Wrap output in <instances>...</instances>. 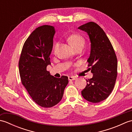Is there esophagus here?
Masks as SVG:
<instances>
[{
	"label": "esophagus",
	"instance_id": "1",
	"mask_svg": "<svg viewBox=\"0 0 132 132\" xmlns=\"http://www.w3.org/2000/svg\"><path fill=\"white\" fill-rule=\"evenodd\" d=\"M68 79H69V80L71 81V80H75V78L74 77H68Z\"/></svg>",
	"mask_w": 132,
	"mask_h": 132
}]
</instances>
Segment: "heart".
Wrapping results in <instances>:
<instances>
[{
	"label": "heart",
	"mask_w": 132,
	"mask_h": 132,
	"mask_svg": "<svg viewBox=\"0 0 132 132\" xmlns=\"http://www.w3.org/2000/svg\"><path fill=\"white\" fill-rule=\"evenodd\" d=\"M68 41L69 44L76 49L79 47H83L85 44V39L82 36L78 34V33H73L68 36ZM59 47V43L55 42L53 47V52L54 53H56Z\"/></svg>",
	"instance_id": "heart-1"
}]
</instances>
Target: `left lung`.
<instances>
[{"instance_id":"1","label":"left lung","mask_w":132,"mask_h":132,"mask_svg":"<svg viewBox=\"0 0 132 132\" xmlns=\"http://www.w3.org/2000/svg\"><path fill=\"white\" fill-rule=\"evenodd\" d=\"M78 29L88 33L91 41V53L87 60L93 77L86 79L82 91L86 100L99 103L107 98L112 91L117 75V60L111 41L99 25L94 22L83 24Z\"/></svg>"}]
</instances>
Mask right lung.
Segmentation results:
<instances>
[{
	"instance_id": "obj_1",
	"label": "right lung",
	"mask_w": 132,
	"mask_h": 132,
	"mask_svg": "<svg viewBox=\"0 0 132 132\" xmlns=\"http://www.w3.org/2000/svg\"><path fill=\"white\" fill-rule=\"evenodd\" d=\"M54 33V28L47 25L33 30L24 44L19 62L22 84L32 100L44 108L60 102L69 83L68 77L55 78L46 70L51 63L49 56Z\"/></svg>"
}]
</instances>
